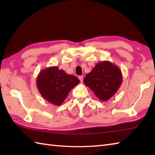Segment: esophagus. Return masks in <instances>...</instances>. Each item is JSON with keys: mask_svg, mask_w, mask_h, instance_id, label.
<instances>
[{"mask_svg": "<svg viewBox=\"0 0 155 155\" xmlns=\"http://www.w3.org/2000/svg\"><path fill=\"white\" fill-rule=\"evenodd\" d=\"M78 78H79V80H80L81 83H83V76H80V77H78Z\"/></svg>", "mask_w": 155, "mask_h": 155, "instance_id": "1", "label": "esophagus"}]
</instances>
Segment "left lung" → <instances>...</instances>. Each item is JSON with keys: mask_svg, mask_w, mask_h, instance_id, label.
I'll return each instance as SVG.
<instances>
[{"mask_svg": "<svg viewBox=\"0 0 155 155\" xmlns=\"http://www.w3.org/2000/svg\"><path fill=\"white\" fill-rule=\"evenodd\" d=\"M84 83L102 101L114 96L123 82L122 72L118 66L110 61H101L84 78Z\"/></svg>", "mask_w": 155, "mask_h": 155, "instance_id": "obj_1", "label": "left lung"}]
</instances>
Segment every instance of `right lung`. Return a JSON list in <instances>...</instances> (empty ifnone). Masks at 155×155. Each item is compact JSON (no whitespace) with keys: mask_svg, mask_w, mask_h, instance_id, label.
Segmentation results:
<instances>
[{"mask_svg":"<svg viewBox=\"0 0 155 155\" xmlns=\"http://www.w3.org/2000/svg\"><path fill=\"white\" fill-rule=\"evenodd\" d=\"M79 83L77 77L68 74L58 67L43 69L37 78V86L42 97L57 106L63 103L69 92Z\"/></svg>","mask_w":155,"mask_h":155,"instance_id":"obj_1","label":"right lung"}]
</instances>
